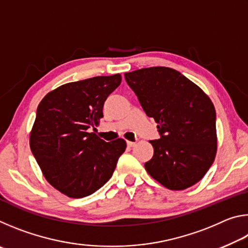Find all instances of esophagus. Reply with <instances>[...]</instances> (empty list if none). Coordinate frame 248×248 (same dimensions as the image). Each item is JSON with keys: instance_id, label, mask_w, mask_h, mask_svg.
<instances>
[{"instance_id": "obj_1", "label": "esophagus", "mask_w": 248, "mask_h": 248, "mask_svg": "<svg viewBox=\"0 0 248 248\" xmlns=\"http://www.w3.org/2000/svg\"><path fill=\"white\" fill-rule=\"evenodd\" d=\"M127 145H128V146H130V148H133V146H136V142L127 141Z\"/></svg>"}]
</instances>
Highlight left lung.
I'll return each mask as SVG.
<instances>
[{"mask_svg": "<svg viewBox=\"0 0 248 248\" xmlns=\"http://www.w3.org/2000/svg\"><path fill=\"white\" fill-rule=\"evenodd\" d=\"M146 116L157 123L158 140L144 166L159 184L183 190L203 177L217 153L216 109L203 91L178 71L153 66L124 73Z\"/></svg>", "mask_w": 248, "mask_h": 248, "instance_id": "left-lung-1", "label": "left lung"}]
</instances>
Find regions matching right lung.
Segmentation results:
<instances>
[{
	"instance_id": "obj_1",
	"label": "right lung",
	"mask_w": 248,
	"mask_h": 248,
	"mask_svg": "<svg viewBox=\"0 0 248 248\" xmlns=\"http://www.w3.org/2000/svg\"><path fill=\"white\" fill-rule=\"evenodd\" d=\"M121 75L95 77L64 84L41 100L31 133V150L46 179L62 194L83 198L106 184L125 141L106 142L90 129L103 118L105 100Z\"/></svg>"
}]
</instances>
